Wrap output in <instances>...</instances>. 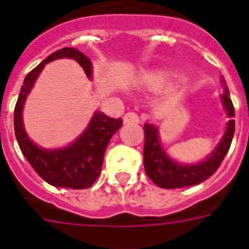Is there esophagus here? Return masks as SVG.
I'll return each instance as SVG.
<instances>
[{
	"instance_id": "34e87169",
	"label": "esophagus",
	"mask_w": 249,
	"mask_h": 249,
	"mask_svg": "<svg viewBox=\"0 0 249 249\" xmlns=\"http://www.w3.org/2000/svg\"><path fill=\"white\" fill-rule=\"evenodd\" d=\"M124 124H139L140 123V117L137 113L134 112H128L124 115Z\"/></svg>"
}]
</instances>
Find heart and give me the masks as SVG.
<instances>
[{"instance_id": "obj_1", "label": "heart", "mask_w": 249, "mask_h": 249, "mask_svg": "<svg viewBox=\"0 0 249 249\" xmlns=\"http://www.w3.org/2000/svg\"><path fill=\"white\" fill-rule=\"evenodd\" d=\"M136 82L141 87L157 89V88H161L163 84H166L167 75L162 72H148V71H143V72H141L137 76Z\"/></svg>"}]
</instances>
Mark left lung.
Listing matches in <instances>:
<instances>
[{
  "label": "left lung",
  "mask_w": 249,
  "mask_h": 249,
  "mask_svg": "<svg viewBox=\"0 0 249 249\" xmlns=\"http://www.w3.org/2000/svg\"><path fill=\"white\" fill-rule=\"evenodd\" d=\"M222 82L224 83V80ZM222 101L230 117L227 128H226L222 141L219 142L213 154L199 163L183 165V163H178L174 161L162 149L157 128L153 124L143 125V133H145L143 167H145L146 176L156 185L162 189H179V187L194 186L209 179L210 177L218 170V167L220 166L228 149L231 146L233 133H235V120H233L235 109H233V104L230 99V92L227 88L224 89V93L222 95Z\"/></svg>",
  "instance_id": "8db88e82"
}]
</instances>
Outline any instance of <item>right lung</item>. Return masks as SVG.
Segmentation results:
<instances>
[{"label":"right lung","mask_w":249,"mask_h":249,"mask_svg":"<svg viewBox=\"0 0 249 249\" xmlns=\"http://www.w3.org/2000/svg\"><path fill=\"white\" fill-rule=\"evenodd\" d=\"M70 58L76 60L88 78L92 76V63L86 55L73 47H64L53 54L27 73L21 87L19 96L14 108V130L21 152L31 167L47 183L56 187L88 189L100 176L104 161V153L112 136L121 128L123 120L112 119L101 112H95L87 129L84 130L71 145L60 149L39 148L33 142L23 128L22 110L36 78L45 64L55 59Z\"/></svg>","instance_id":"add662e5"}]
</instances>
